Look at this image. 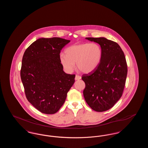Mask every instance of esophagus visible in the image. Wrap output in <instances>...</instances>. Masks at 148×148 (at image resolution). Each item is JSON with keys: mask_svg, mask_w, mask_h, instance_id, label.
Here are the masks:
<instances>
[{"mask_svg": "<svg viewBox=\"0 0 148 148\" xmlns=\"http://www.w3.org/2000/svg\"><path fill=\"white\" fill-rule=\"evenodd\" d=\"M81 78H82V77H81L80 75H75V79L76 80H80V79H81Z\"/></svg>", "mask_w": 148, "mask_h": 148, "instance_id": "obj_1", "label": "esophagus"}]
</instances>
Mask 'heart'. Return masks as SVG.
<instances>
[{"label": "heart", "mask_w": 148, "mask_h": 148, "mask_svg": "<svg viewBox=\"0 0 148 148\" xmlns=\"http://www.w3.org/2000/svg\"><path fill=\"white\" fill-rule=\"evenodd\" d=\"M65 54L59 55V61L64 71L71 73L75 66L85 73L94 71L100 63L102 50L95 42H84L72 45L65 50Z\"/></svg>", "instance_id": "obj_1"}]
</instances>
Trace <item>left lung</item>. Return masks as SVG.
I'll return each instance as SVG.
<instances>
[{
  "mask_svg": "<svg viewBox=\"0 0 148 148\" xmlns=\"http://www.w3.org/2000/svg\"><path fill=\"white\" fill-rule=\"evenodd\" d=\"M86 39L100 45L102 57L94 71L82 76L85 84L84 97L92 110L105 112L122 96L127 72L125 57L119 44L112 40L104 37Z\"/></svg>",
  "mask_w": 148,
  "mask_h": 148,
  "instance_id": "left-lung-1",
  "label": "left lung"
}]
</instances>
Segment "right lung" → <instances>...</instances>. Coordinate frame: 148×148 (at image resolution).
<instances>
[{
    "label": "right lung",
    "instance_id": "1",
    "mask_svg": "<svg viewBox=\"0 0 148 148\" xmlns=\"http://www.w3.org/2000/svg\"><path fill=\"white\" fill-rule=\"evenodd\" d=\"M70 42L56 37L39 38L24 52L21 82L29 102L41 113H56L75 82V75L65 73L59 61L61 50Z\"/></svg>",
    "mask_w": 148,
    "mask_h": 148
}]
</instances>
